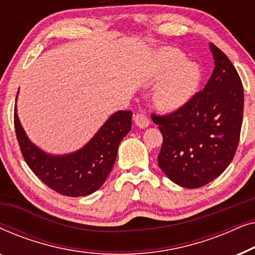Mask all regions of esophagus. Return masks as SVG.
Segmentation results:
<instances>
[{"mask_svg": "<svg viewBox=\"0 0 255 255\" xmlns=\"http://www.w3.org/2000/svg\"><path fill=\"white\" fill-rule=\"evenodd\" d=\"M134 123H135V125H137L138 128H147L148 125H149V120H148L147 116H145V115L137 114L134 116Z\"/></svg>", "mask_w": 255, "mask_h": 255, "instance_id": "esophagus-1", "label": "esophagus"}]
</instances>
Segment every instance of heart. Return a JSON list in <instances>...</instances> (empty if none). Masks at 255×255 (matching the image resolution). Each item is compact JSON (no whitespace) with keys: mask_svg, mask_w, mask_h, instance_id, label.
I'll return each mask as SVG.
<instances>
[{"mask_svg":"<svg viewBox=\"0 0 255 255\" xmlns=\"http://www.w3.org/2000/svg\"><path fill=\"white\" fill-rule=\"evenodd\" d=\"M154 79H163L154 90V102L160 109L174 111L191 99L200 82V69L191 61H184L182 52L173 47L156 51Z\"/></svg>","mask_w":255,"mask_h":255,"instance_id":"b5f03b06","label":"heart"}]
</instances>
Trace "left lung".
<instances>
[{"mask_svg":"<svg viewBox=\"0 0 255 255\" xmlns=\"http://www.w3.org/2000/svg\"><path fill=\"white\" fill-rule=\"evenodd\" d=\"M215 68L203 92L168 116H155L163 142L158 163L165 175L184 188H200L231 163L239 144L244 88L229 58L209 44Z\"/></svg>","mask_w":255,"mask_h":255,"instance_id":"8db88e82","label":"left lung"}]
</instances>
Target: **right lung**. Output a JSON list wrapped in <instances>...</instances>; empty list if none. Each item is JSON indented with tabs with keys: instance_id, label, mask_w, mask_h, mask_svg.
I'll use <instances>...</instances> for the list:
<instances>
[{
	"instance_id": "1",
	"label": "right lung",
	"mask_w": 255,
	"mask_h": 255,
	"mask_svg": "<svg viewBox=\"0 0 255 255\" xmlns=\"http://www.w3.org/2000/svg\"><path fill=\"white\" fill-rule=\"evenodd\" d=\"M131 124V111L118 110L81 148L66 154H51L27 137L17 115L16 97L15 128L23 158L47 187L65 196H87L102 187L116 161L118 146L130 132Z\"/></svg>"
}]
</instances>
